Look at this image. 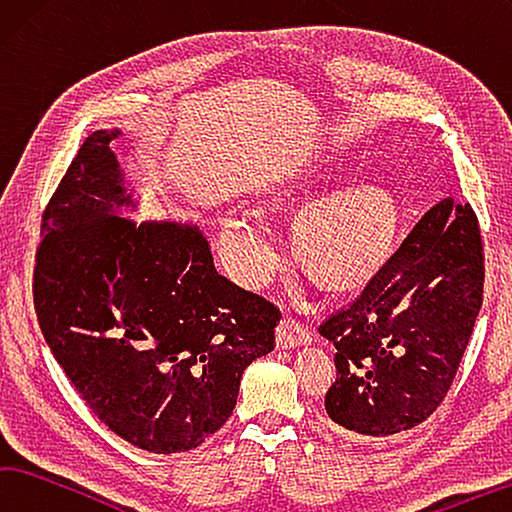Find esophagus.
Wrapping results in <instances>:
<instances>
[{"label": "esophagus", "mask_w": 512, "mask_h": 512, "mask_svg": "<svg viewBox=\"0 0 512 512\" xmlns=\"http://www.w3.org/2000/svg\"><path fill=\"white\" fill-rule=\"evenodd\" d=\"M312 342V335L310 330L299 324L297 319H283L279 328H276V348H294V346H303V344H310Z\"/></svg>", "instance_id": "obj_1"}]
</instances>
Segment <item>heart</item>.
I'll use <instances>...</instances> for the list:
<instances>
[{
	"label": "heart",
	"mask_w": 512,
	"mask_h": 512,
	"mask_svg": "<svg viewBox=\"0 0 512 512\" xmlns=\"http://www.w3.org/2000/svg\"><path fill=\"white\" fill-rule=\"evenodd\" d=\"M396 233V202L378 182H355L306 213L299 242L319 270L353 281L371 274L389 254ZM220 254L229 274L245 288H261L281 263V238L256 209L231 211L222 220Z\"/></svg>",
	"instance_id": "heart-1"
}]
</instances>
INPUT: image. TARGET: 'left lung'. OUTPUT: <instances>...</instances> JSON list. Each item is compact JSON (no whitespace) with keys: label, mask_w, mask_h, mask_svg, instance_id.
Segmentation results:
<instances>
[{"label":"left lung","mask_w":512,"mask_h":512,"mask_svg":"<svg viewBox=\"0 0 512 512\" xmlns=\"http://www.w3.org/2000/svg\"><path fill=\"white\" fill-rule=\"evenodd\" d=\"M470 204L432 206L346 308L319 326L337 348L328 423L355 438L407 432L445 400L483 303Z\"/></svg>","instance_id":"left-lung-1"}]
</instances>
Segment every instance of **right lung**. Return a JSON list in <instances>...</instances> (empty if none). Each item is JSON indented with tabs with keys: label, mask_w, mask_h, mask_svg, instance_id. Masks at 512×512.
I'll return each mask as SVG.
<instances>
[{
	"label": "right lung",
	"mask_w": 512,
	"mask_h": 512,
	"mask_svg": "<svg viewBox=\"0 0 512 512\" xmlns=\"http://www.w3.org/2000/svg\"><path fill=\"white\" fill-rule=\"evenodd\" d=\"M119 134H89L51 195L33 303L101 423L146 452H188L229 420L281 310L215 272L197 224L119 218L134 204L110 148Z\"/></svg>",
	"instance_id": "1"
}]
</instances>
